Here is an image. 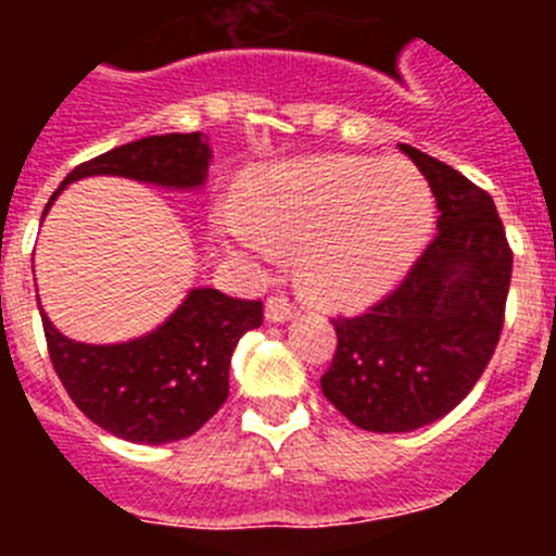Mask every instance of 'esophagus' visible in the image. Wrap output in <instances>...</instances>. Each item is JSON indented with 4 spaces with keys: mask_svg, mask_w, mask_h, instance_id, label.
Here are the masks:
<instances>
[{
    "mask_svg": "<svg viewBox=\"0 0 556 556\" xmlns=\"http://www.w3.org/2000/svg\"><path fill=\"white\" fill-rule=\"evenodd\" d=\"M294 314V303L289 301L287 294H269V301H267V320L269 323H283L289 320Z\"/></svg>",
    "mask_w": 556,
    "mask_h": 556,
    "instance_id": "obj_1",
    "label": "esophagus"
}]
</instances>
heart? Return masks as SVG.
<instances>
[{
	"label": "heart",
	"instance_id": "heart-1",
	"mask_svg": "<svg viewBox=\"0 0 556 556\" xmlns=\"http://www.w3.org/2000/svg\"><path fill=\"white\" fill-rule=\"evenodd\" d=\"M250 223L225 211L219 233L255 255L298 253L301 278L331 303H365L409 269L434 223V191L404 161H301L248 189Z\"/></svg>",
	"mask_w": 556,
	"mask_h": 556
}]
</instances>
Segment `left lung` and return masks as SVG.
Wrapping results in <instances>:
<instances>
[{
  "label": "left lung",
  "instance_id": "obj_1",
  "mask_svg": "<svg viewBox=\"0 0 556 556\" xmlns=\"http://www.w3.org/2000/svg\"><path fill=\"white\" fill-rule=\"evenodd\" d=\"M437 198V236L404 281L356 317H333L323 395L365 431L397 434L448 415L498 345L513 248L488 191L409 144Z\"/></svg>",
  "mask_w": 556,
  "mask_h": 556
}]
</instances>
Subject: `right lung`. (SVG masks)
I'll use <instances>...</instances> for the list:
<instances>
[{
  "instance_id": "right-lung-1",
  "label": "right lung",
  "mask_w": 556,
  "mask_h": 556,
  "mask_svg": "<svg viewBox=\"0 0 556 556\" xmlns=\"http://www.w3.org/2000/svg\"><path fill=\"white\" fill-rule=\"evenodd\" d=\"M208 161V139L200 132L147 136L83 161L61 189L88 175L194 189L205 184ZM262 320V301L191 289L184 306L147 337L122 345H86L63 337L41 312L49 358L77 409L113 437L150 445L191 437L217 415L228 397L230 353Z\"/></svg>"
}]
</instances>
